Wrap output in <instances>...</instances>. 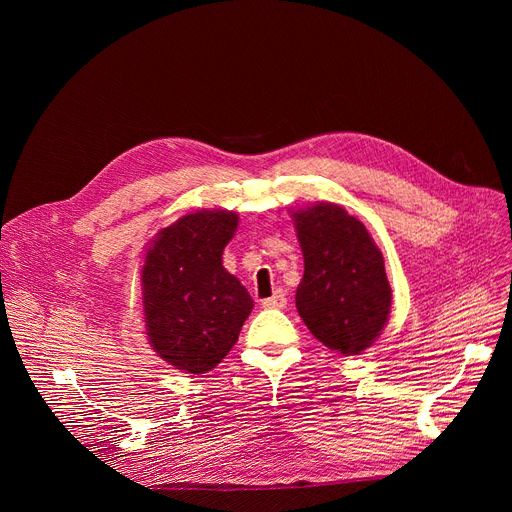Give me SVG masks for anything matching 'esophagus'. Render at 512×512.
<instances>
[{"mask_svg": "<svg viewBox=\"0 0 512 512\" xmlns=\"http://www.w3.org/2000/svg\"><path fill=\"white\" fill-rule=\"evenodd\" d=\"M261 305L265 309H284L286 307V294H284V290H276L270 299H263Z\"/></svg>", "mask_w": 512, "mask_h": 512, "instance_id": "esophagus-1", "label": "esophagus"}]
</instances>
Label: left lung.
<instances>
[{"label": "left lung", "mask_w": 512, "mask_h": 512, "mask_svg": "<svg viewBox=\"0 0 512 512\" xmlns=\"http://www.w3.org/2000/svg\"><path fill=\"white\" fill-rule=\"evenodd\" d=\"M305 274L297 309L332 351L357 355L380 336L392 303L384 257L367 228L342 207L319 203L294 213Z\"/></svg>", "instance_id": "obj_1"}]
</instances>
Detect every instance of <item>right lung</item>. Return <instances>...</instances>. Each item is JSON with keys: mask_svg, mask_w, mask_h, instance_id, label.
<instances>
[{"mask_svg": "<svg viewBox=\"0 0 512 512\" xmlns=\"http://www.w3.org/2000/svg\"><path fill=\"white\" fill-rule=\"evenodd\" d=\"M238 215L199 211L161 230L143 265L149 342L186 373L218 365L253 309V299L222 265Z\"/></svg>", "mask_w": 512, "mask_h": 512, "instance_id": "add662e5", "label": "right lung"}]
</instances>
